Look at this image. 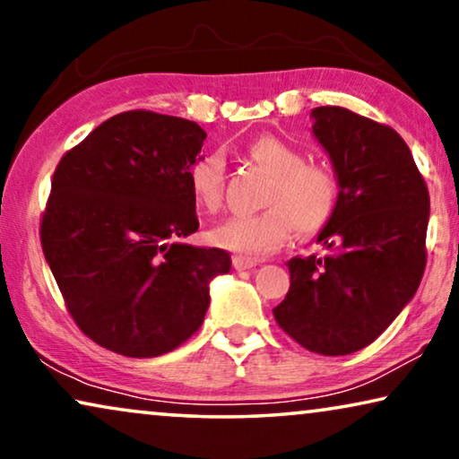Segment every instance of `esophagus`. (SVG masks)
<instances>
[{"label":"esophagus","instance_id":"1","mask_svg":"<svg viewBox=\"0 0 459 459\" xmlns=\"http://www.w3.org/2000/svg\"><path fill=\"white\" fill-rule=\"evenodd\" d=\"M232 266H235V270H249V268H255L257 262L243 255H235L232 257Z\"/></svg>","mask_w":459,"mask_h":459}]
</instances>
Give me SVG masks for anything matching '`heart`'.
I'll use <instances>...</instances> for the list:
<instances>
[{"label": "heart", "instance_id": "b5f03b06", "mask_svg": "<svg viewBox=\"0 0 459 459\" xmlns=\"http://www.w3.org/2000/svg\"><path fill=\"white\" fill-rule=\"evenodd\" d=\"M249 156L270 174L262 195L264 210L249 216H230L212 229L218 247L243 255H266L297 235H312L331 221L339 202V180L331 168L306 162L303 152L273 134L255 139ZM193 199L205 212H218L224 197V160L205 153L189 168Z\"/></svg>", "mask_w": 459, "mask_h": 459}]
</instances>
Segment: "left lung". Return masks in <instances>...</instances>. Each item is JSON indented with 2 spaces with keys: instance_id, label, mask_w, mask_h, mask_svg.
I'll list each match as a JSON object with an SVG mask.
<instances>
[{
  "instance_id": "8db88e82",
  "label": "left lung",
  "mask_w": 459,
  "mask_h": 459,
  "mask_svg": "<svg viewBox=\"0 0 459 459\" xmlns=\"http://www.w3.org/2000/svg\"><path fill=\"white\" fill-rule=\"evenodd\" d=\"M312 118L339 202L318 235L328 254L287 262L291 287L273 312L306 350L347 356L370 345L420 285L430 197L391 126L339 106L314 108Z\"/></svg>"
}]
</instances>
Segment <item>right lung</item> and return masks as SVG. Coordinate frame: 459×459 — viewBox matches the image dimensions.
Wrapping results in <instances>:
<instances>
[{"label": "right lung", "instance_id": "obj_1", "mask_svg": "<svg viewBox=\"0 0 459 459\" xmlns=\"http://www.w3.org/2000/svg\"><path fill=\"white\" fill-rule=\"evenodd\" d=\"M197 122L131 109L66 152L41 216V247L66 309L95 343L126 358L177 350L202 326L229 251L193 247L189 168Z\"/></svg>", "mask_w": 459, "mask_h": 459}]
</instances>
